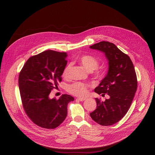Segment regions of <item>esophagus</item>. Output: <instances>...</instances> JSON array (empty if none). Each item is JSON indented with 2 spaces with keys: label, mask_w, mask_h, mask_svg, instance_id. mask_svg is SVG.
Segmentation results:
<instances>
[{
  "label": "esophagus",
  "mask_w": 155,
  "mask_h": 155,
  "mask_svg": "<svg viewBox=\"0 0 155 155\" xmlns=\"http://www.w3.org/2000/svg\"><path fill=\"white\" fill-rule=\"evenodd\" d=\"M77 100H78L79 101H84L86 100V99L85 98H78V99H77Z\"/></svg>",
  "instance_id": "1"
}]
</instances>
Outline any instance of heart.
Returning a JSON list of instances; mask_svg holds the SVG:
<instances>
[{
	"label": "heart",
	"mask_w": 155,
	"mask_h": 155,
	"mask_svg": "<svg viewBox=\"0 0 155 155\" xmlns=\"http://www.w3.org/2000/svg\"><path fill=\"white\" fill-rule=\"evenodd\" d=\"M79 62L82 66L89 71L94 70V75L97 78H100L102 75V71L97 68L99 65V61L94 56L91 55H83L79 58ZM71 68V64H67L63 71L62 75L64 78H70V72ZM89 86L82 82H76L68 88V92L77 97H85L88 91Z\"/></svg>",
	"instance_id": "obj_1"
}]
</instances>
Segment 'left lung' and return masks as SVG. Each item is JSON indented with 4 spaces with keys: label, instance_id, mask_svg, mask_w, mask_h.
<instances>
[{
    "label": "left lung",
    "instance_id": "8db88e82",
    "mask_svg": "<svg viewBox=\"0 0 155 155\" xmlns=\"http://www.w3.org/2000/svg\"><path fill=\"white\" fill-rule=\"evenodd\" d=\"M90 48L103 52L109 61V70L95 92L107 94L109 98L102 101L95 98L96 109L90 114L91 118L102 126L119 122L128 111L137 90V77L129 56L112 43L101 41Z\"/></svg>",
    "mask_w": 155,
    "mask_h": 155
}]
</instances>
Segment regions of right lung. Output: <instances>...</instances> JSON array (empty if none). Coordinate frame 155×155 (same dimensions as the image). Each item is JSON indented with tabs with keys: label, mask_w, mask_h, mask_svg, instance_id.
<instances>
[{
	"label": "right lung",
	"mask_w": 155,
	"mask_h": 155,
	"mask_svg": "<svg viewBox=\"0 0 155 155\" xmlns=\"http://www.w3.org/2000/svg\"><path fill=\"white\" fill-rule=\"evenodd\" d=\"M67 53L46 50L27 60L19 76L22 106L29 118L45 129L59 126L67 116L68 104L74 101L71 95H62L59 99L49 97L61 82L67 64Z\"/></svg>",
	"instance_id": "add662e5"
}]
</instances>
